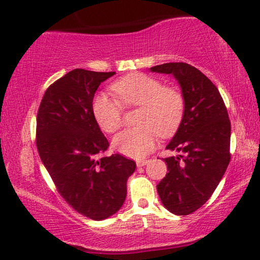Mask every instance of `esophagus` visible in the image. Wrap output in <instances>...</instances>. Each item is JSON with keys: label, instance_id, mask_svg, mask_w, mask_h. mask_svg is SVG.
<instances>
[{"label": "esophagus", "instance_id": "esophagus-1", "mask_svg": "<svg viewBox=\"0 0 260 260\" xmlns=\"http://www.w3.org/2000/svg\"><path fill=\"white\" fill-rule=\"evenodd\" d=\"M149 162H150V159H138L136 163H137L138 167H143L145 165H148Z\"/></svg>", "mask_w": 260, "mask_h": 260}]
</instances>
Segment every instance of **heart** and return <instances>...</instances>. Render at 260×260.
<instances>
[{
  "instance_id": "b5f03b06",
  "label": "heart",
  "mask_w": 260,
  "mask_h": 260,
  "mask_svg": "<svg viewBox=\"0 0 260 260\" xmlns=\"http://www.w3.org/2000/svg\"><path fill=\"white\" fill-rule=\"evenodd\" d=\"M115 97L101 93L92 102V112L103 131L113 134L123 124V108L140 106L136 124L113 138L117 151L141 158L155 147L157 135L169 136L179 127L186 109V98L176 87L166 86L157 78L133 73L111 85Z\"/></svg>"
}]
</instances>
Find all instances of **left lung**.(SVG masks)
<instances>
[{"label": "left lung", "mask_w": 260, "mask_h": 260, "mask_svg": "<svg viewBox=\"0 0 260 260\" xmlns=\"http://www.w3.org/2000/svg\"><path fill=\"white\" fill-rule=\"evenodd\" d=\"M150 70L173 74L186 98L183 118L167 145L181 155L163 159L168 174L157 184V191L168 211L188 215L212 197L229 167V113L215 85L194 66L168 62Z\"/></svg>", "instance_id": "obj_1"}]
</instances>
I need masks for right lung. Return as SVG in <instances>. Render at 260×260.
Listing matches in <instances>:
<instances>
[{
    "label": "right lung",
    "instance_id": "obj_1",
    "mask_svg": "<svg viewBox=\"0 0 260 260\" xmlns=\"http://www.w3.org/2000/svg\"><path fill=\"white\" fill-rule=\"evenodd\" d=\"M116 72L76 69L54 81L37 116V148L61 198L92 220L109 218L126 198V181L136 169L120 154L102 156L109 142L92 112L95 91Z\"/></svg>",
    "mask_w": 260,
    "mask_h": 260
}]
</instances>
